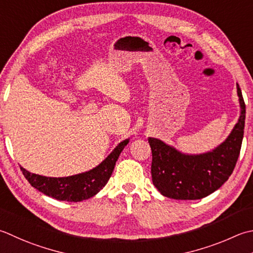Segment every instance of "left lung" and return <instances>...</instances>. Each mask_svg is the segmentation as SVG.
<instances>
[{
  "label": "left lung",
  "mask_w": 253,
  "mask_h": 253,
  "mask_svg": "<svg viewBox=\"0 0 253 253\" xmlns=\"http://www.w3.org/2000/svg\"><path fill=\"white\" fill-rule=\"evenodd\" d=\"M241 114L226 141L211 152L186 156L156 138H148L153 185L173 200H200L218 190L229 179L238 160L244 138L246 104L237 84Z\"/></svg>",
  "instance_id": "1"
}]
</instances>
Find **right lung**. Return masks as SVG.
Returning a JSON list of instances; mask_svg holds the SVG:
<instances>
[{
	"instance_id": "1",
	"label": "right lung",
	"mask_w": 253,
	"mask_h": 253,
	"mask_svg": "<svg viewBox=\"0 0 253 253\" xmlns=\"http://www.w3.org/2000/svg\"><path fill=\"white\" fill-rule=\"evenodd\" d=\"M122 141L100 166L81 174L67 177H47L34 174L21 167L24 176L39 192L53 199L67 202H81L97 194L110 180L115 163L128 143Z\"/></svg>"
}]
</instances>
